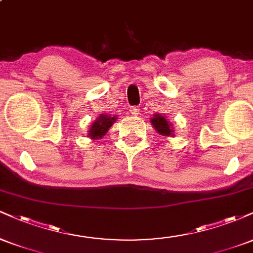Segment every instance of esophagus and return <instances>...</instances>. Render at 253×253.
<instances>
[{
  "mask_svg": "<svg viewBox=\"0 0 253 253\" xmlns=\"http://www.w3.org/2000/svg\"><path fill=\"white\" fill-rule=\"evenodd\" d=\"M130 114L132 115H138V114H140V108H139L138 106H133V107H130Z\"/></svg>",
  "mask_w": 253,
  "mask_h": 253,
  "instance_id": "obj_1",
  "label": "esophagus"
}]
</instances>
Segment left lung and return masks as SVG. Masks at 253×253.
<instances>
[{
  "label": "left lung",
  "mask_w": 253,
  "mask_h": 253,
  "mask_svg": "<svg viewBox=\"0 0 253 253\" xmlns=\"http://www.w3.org/2000/svg\"><path fill=\"white\" fill-rule=\"evenodd\" d=\"M151 124L153 125V127H155L156 130L158 133H161L162 135L164 136H169V135H172V128H171V125L168 123L167 119L164 117H162V115L159 114H156L153 115V118L151 119Z\"/></svg>",
  "instance_id": "obj_1"
}]
</instances>
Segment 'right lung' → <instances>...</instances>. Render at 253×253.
<instances>
[{
	"label": "right lung",
	"instance_id": "1",
	"mask_svg": "<svg viewBox=\"0 0 253 253\" xmlns=\"http://www.w3.org/2000/svg\"><path fill=\"white\" fill-rule=\"evenodd\" d=\"M117 117H108V115H100V118L91 125V128L89 130V136L91 139H100L106 134L110 126H113Z\"/></svg>",
	"mask_w": 253,
	"mask_h": 253
}]
</instances>
